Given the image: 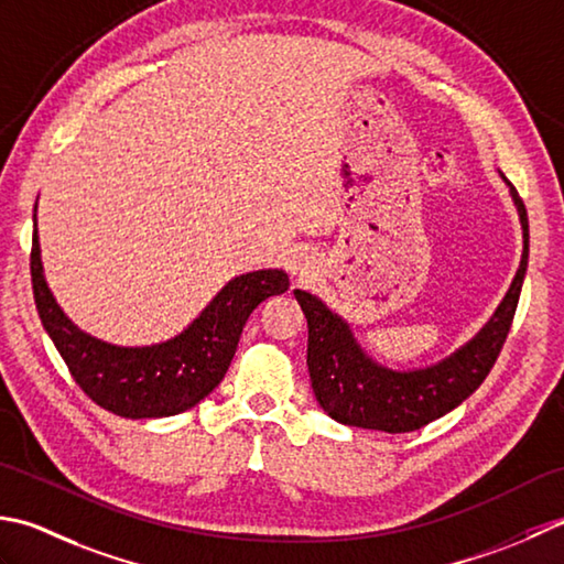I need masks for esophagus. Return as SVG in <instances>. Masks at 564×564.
Segmentation results:
<instances>
[{
  "label": "esophagus",
  "mask_w": 564,
  "mask_h": 564,
  "mask_svg": "<svg viewBox=\"0 0 564 564\" xmlns=\"http://www.w3.org/2000/svg\"><path fill=\"white\" fill-rule=\"evenodd\" d=\"M290 272H292V278H296V280H306L308 274L314 272L312 258H308L306 252H296V256L290 260Z\"/></svg>",
  "instance_id": "34e87169"
}]
</instances>
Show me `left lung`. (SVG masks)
Here are the masks:
<instances>
[{"mask_svg":"<svg viewBox=\"0 0 564 564\" xmlns=\"http://www.w3.org/2000/svg\"><path fill=\"white\" fill-rule=\"evenodd\" d=\"M503 182L523 228L521 265L485 328L445 360L406 372L379 365L355 340L348 321L333 314L318 296L294 290L308 326L306 365L312 387L330 419L343 426L384 433L419 431L463 404L485 382L509 336L528 268V214L516 187L507 177Z\"/></svg>","mask_w":564,"mask_h":564,"instance_id":"8db88e82","label":"left lung"}]
</instances>
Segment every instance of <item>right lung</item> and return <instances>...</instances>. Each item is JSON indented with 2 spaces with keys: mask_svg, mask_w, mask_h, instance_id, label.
Returning a JSON list of instances; mask_svg holds the SVG:
<instances>
[{
  "mask_svg": "<svg viewBox=\"0 0 564 564\" xmlns=\"http://www.w3.org/2000/svg\"><path fill=\"white\" fill-rule=\"evenodd\" d=\"M31 282L41 324L75 382L95 404L123 419H163L197 406L224 379L252 308L290 290L282 270L246 272L228 282L175 338L126 348L89 336L57 306L43 274L39 231H33Z\"/></svg>",
  "mask_w": 564,
  "mask_h": 564,
  "instance_id": "add662e5",
  "label": "right lung"
}]
</instances>
